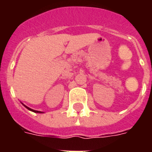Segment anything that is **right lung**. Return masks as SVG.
<instances>
[{"label": "right lung", "instance_id": "1", "mask_svg": "<svg viewBox=\"0 0 152 152\" xmlns=\"http://www.w3.org/2000/svg\"><path fill=\"white\" fill-rule=\"evenodd\" d=\"M22 104H23V105L24 106V107H26V108L28 109L29 111H31V112H36V113H43V112H39V111H36V110H33V109H31V108H30V107H27V106H26V105H24L23 103H22Z\"/></svg>", "mask_w": 152, "mask_h": 152}]
</instances>
